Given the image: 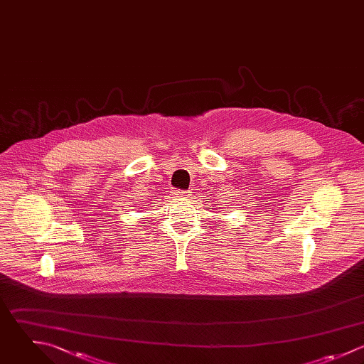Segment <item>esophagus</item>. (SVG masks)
<instances>
[{
  "label": "esophagus",
  "instance_id": "1",
  "mask_svg": "<svg viewBox=\"0 0 364 364\" xmlns=\"http://www.w3.org/2000/svg\"><path fill=\"white\" fill-rule=\"evenodd\" d=\"M173 194L176 196V197H181V198H186L188 194H187V191H184V190H173Z\"/></svg>",
  "mask_w": 364,
  "mask_h": 364
}]
</instances>
